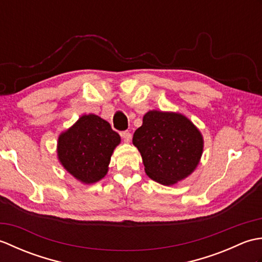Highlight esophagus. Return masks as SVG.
<instances>
[{
	"label": "esophagus",
	"instance_id": "obj_1",
	"mask_svg": "<svg viewBox=\"0 0 262 262\" xmlns=\"http://www.w3.org/2000/svg\"><path fill=\"white\" fill-rule=\"evenodd\" d=\"M121 137L124 138V141L126 142V143H129L130 142V140H132V134L128 130H125V132H121Z\"/></svg>",
	"mask_w": 262,
	"mask_h": 262
}]
</instances>
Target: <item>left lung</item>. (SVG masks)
Masks as SVG:
<instances>
[{
  "label": "left lung",
  "instance_id": "left-lung-1",
  "mask_svg": "<svg viewBox=\"0 0 262 262\" xmlns=\"http://www.w3.org/2000/svg\"><path fill=\"white\" fill-rule=\"evenodd\" d=\"M146 174L165 186L185 179L196 169L203 153V137L185 116L152 110L133 136Z\"/></svg>",
  "mask_w": 262,
  "mask_h": 262
}]
</instances>
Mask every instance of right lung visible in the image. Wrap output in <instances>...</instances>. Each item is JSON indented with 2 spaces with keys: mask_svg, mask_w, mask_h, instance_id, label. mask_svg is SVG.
Wrapping results in <instances>:
<instances>
[{
  "mask_svg": "<svg viewBox=\"0 0 262 262\" xmlns=\"http://www.w3.org/2000/svg\"><path fill=\"white\" fill-rule=\"evenodd\" d=\"M120 143L118 133L96 115H84L58 137L60 163L83 183H93L107 174L111 154Z\"/></svg>",
  "mask_w": 262,
  "mask_h": 262,
  "instance_id": "1",
  "label": "right lung"
}]
</instances>
